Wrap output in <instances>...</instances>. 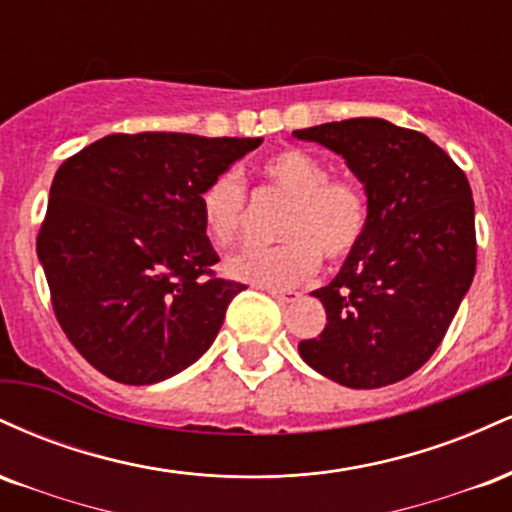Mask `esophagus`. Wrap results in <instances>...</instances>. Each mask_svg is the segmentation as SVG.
<instances>
[{
  "instance_id": "1",
  "label": "esophagus",
  "mask_w": 512,
  "mask_h": 512,
  "mask_svg": "<svg viewBox=\"0 0 512 512\" xmlns=\"http://www.w3.org/2000/svg\"><path fill=\"white\" fill-rule=\"evenodd\" d=\"M269 296H272L274 301H279L281 305H286V303H296L298 298H301V293L291 289H272L269 291Z\"/></svg>"
}]
</instances>
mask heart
Listing matches in <instances>:
<instances>
[{
    "label": "heart",
    "instance_id": "obj_1",
    "mask_svg": "<svg viewBox=\"0 0 512 512\" xmlns=\"http://www.w3.org/2000/svg\"><path fill=\"white\" fill-rule=\"evenodd\" d=\"M262 175L289 197L281 211L276 245H255L233 255L226 272L233 279L267 289H289L320 269L322 255L342 262L361 243L368 226V202L356 182L332 175L327 161L301 149H284L262 161ZM248 211V187L233 170L209 180L199 195V214L209 240L228 248L240 238Z\"/></svg>",
    "mask_w": 512,
    "mask_h": 512
}]
</instances>
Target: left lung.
Masks as SVG:
<instances>
[{
	"label": "left lung",
	"mask_w": 512,
	"mask_h": 512,
	"mask_svg": "<svg viewBox=\"0 0 512 512\" xmlns=\"http://www.w3.org/2000/svg\"><path fill=\"white\" fill-rule=\"evenodd\" d=\"M293 134L344 156L368 195L361 243L313 291L325 305V330L298 351L317 373L354 390L399 383L443 342L477 272L467 175L426 134L380 117Z\"/></svg>",
	"instance_id": "obj_1"
}]
</instances>
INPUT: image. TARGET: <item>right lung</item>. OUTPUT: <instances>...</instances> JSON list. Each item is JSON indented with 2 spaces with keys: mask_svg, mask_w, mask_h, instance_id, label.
<instances>
[{
  "mask_svg": "<svg viewBox=\"0 0 512 512\" xmlns=\"http://www.w3.org/2000/svg\"><path fill=\"white\" fill-rule=\"evenodd\" d=\"M260 144L108 134L57 168L35 248L57 322L110 380L151 385L192 366L248 289L216 276L199 195Z\"/></svg>",
  "mask_w": 512,
  "mask_h": 512,
  "instance_id": "obj_1",
  "label": "right lung"
}]
</instances>
